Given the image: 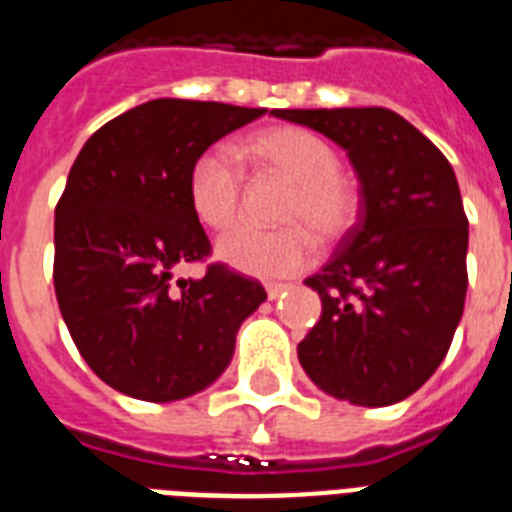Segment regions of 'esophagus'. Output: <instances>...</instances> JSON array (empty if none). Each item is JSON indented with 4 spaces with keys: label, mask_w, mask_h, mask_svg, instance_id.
<instances>
[{
    "label": "esophagus",
    "mask_w": 512,
    "mask_h": 512,
    "mask_svg": "<svg viewBox=\"0 0 512 512\" xmlns=\"http://www.w3.org/2000/svg\"><path fill=\"white\" fill-rule=\"evenodd\" d=\"M264 288H267V296L272 298V301H275V298H280L282 293L288 290V282H267Z\"/></svg>",
    "instance_id": "obj_1"
}]
</instances>
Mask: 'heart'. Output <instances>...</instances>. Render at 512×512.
I'll return each mask as SVG.
<instances>
[{
    "instance_id": "heart-1",
    "label": "heart",
    "mask_w": 512,
    "mask_h": 512,
    "mask_svg": "<svg viewBox=\"0 0 512 512\" xmlns=\"http://www.w3.org/2000/svg\"><path fill=\"white\" fill-rule=\"evenodd\" d=\"M237 155L259 171L290 182L282 230L235 227L216 243V259L259 277L290 275L314 259V237L335 243L357 224L359 192L341 174V155L304 126H269L248 134ZM187 200L195 219L211 230L235 222L240 174L224 147H208L187 171Z\"/></svg>"
}]
</instances>
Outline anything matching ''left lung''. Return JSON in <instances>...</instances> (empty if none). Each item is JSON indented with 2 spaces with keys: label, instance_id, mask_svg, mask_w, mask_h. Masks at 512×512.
<instances>
[{
  "label": "left lung",
  "instance_id": "8db88e82",
  "mask_svg": "<svg viewBox=\"0 0 512 512\" xmlns=\"http://www.w3.org/2000/svg\"><path fill=\"white\" fill-rule=\"evenodd\" d=\"M341 145L359 179V219L306 285L320 322L298 362L325 394L388 407L431 378L463 317L468 219L439 147L386 108L272 110Z\"/></svg>",
  "mask_w": 512,
  "mask_h": 512
}]
</instances>
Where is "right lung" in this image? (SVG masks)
I'll return each instance as SVG.
<instances>
[{
	"instance_id": "add662e5",
	"label": "right lung",
	"mask_w": 512,
	"mask_h": 512,
	"mask_svg": "<svg viewBox=\"0 0 512 512\" xmlns=\"http://www.w3.org/2000/svg\"><path fill=\"white\" fill-rule=\"evenodd\" d=\"M264 113L161 97L108 121L73 161L55 208V296L84 362L121 394L177 402L208 388L267 301L224 264L171 282L211 253L187 200L192 161Z\"/></svg>"
}]
</instances>
